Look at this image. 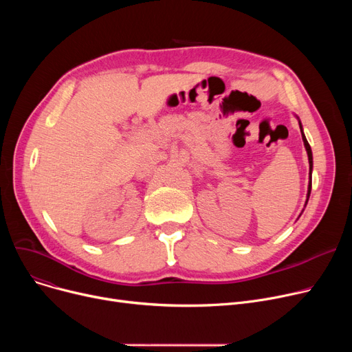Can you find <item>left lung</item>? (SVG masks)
Instances as JSON below:
<instances>
[{"label": "left lung", "mask_w": 352, "mask_h": 352, "mask_svg": "<svg viewBox=\"0 0 352 352\" xmlns=\"http://www.w3.org/2000/svg\"><path fill=\"white\" fill-rule=\"evenodd\" d=\"M300 128H301V134H302L304 145H305V150H307V154H308V161H309V186H308V197H309V194H311V170H312V153H311V146H309V144H308V141H307V138H305V135H304V133H302V126H301V124H300ZM307 201H308V199H307Z\"/></svg>", "instance_id": "1"}]
</instances>
